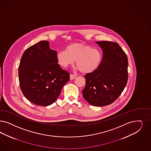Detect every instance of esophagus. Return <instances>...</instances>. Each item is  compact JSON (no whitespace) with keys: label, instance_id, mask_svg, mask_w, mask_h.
Returning <instances> with one entry per match:
<instances>
[{"label":"esophagus","instance_id":"esophagus-1","mask_svg":"<svg viewBox=\"0 0 151 151\" xmlns=\"http://www.w3.org/2000/svg\"><path fill=\"white\" fill-rule=\"evenodd\" d=\"M76 77H77V76H76V75H75V74H71L70 75V79H71V80L74 79L76 78Z\"/></svg>","mask_w":151,"mask_h":151}]
</instances>
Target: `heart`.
Returning a JSON list of instances; mask_svg holds the SVG:
<instances>
[{
    "instance_id": "b5f03b06",
    "label": "heart",
    "mask_w": 151,
    "mask_h": 151,
    "mask_svg": "<svg viewBox=\"0 0 151 151\" xmlns=\"http://www.w3.org/2000/svg\"><path fill=\"white\" fill-rule=\"evenodd\" d=\"M66 50L59 51L56 55V60L62 67L73 65L76 60V65L82 73H89L96 70L100 65L102 54L98 49L74 43L69 45Z\"/></svg>"
}]
</instances>
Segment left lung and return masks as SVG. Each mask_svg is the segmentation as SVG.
<instances>
[{
    "label": "left lung",
    "mask_w": 151,
    "mask_h": 151,
    "mask_svg": "<svg viewBox=\"0 0 151 151\" xmlns=\"http://www.w3.org/2000/svg\"><path fill=\"white\" fill-rule=\"evenodd\" d=\"M96 43L102 49L99 68L85 76L84 99L90 105L104 106L114 102L125 88L128 78V58L118 44L107 41Z\"/></svg>",
    "instance_id": "left-lung-1"
}]
</instances>
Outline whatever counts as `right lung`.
<instances>
[{"label": "right lung", "instance_id": "1", "mask_svg": "<svg viewBox=\"0 0 151 151\" xmlns=\"http://www.w3.org/2000/svg\"><path fill=\"white\" fill-rule=\"evenodd\" d=\"M56 54L47 41L30 46L23 54L18 68L20 88L25 97L36 105L54 103L69 81V73L58 64Z\"/></svg>", "mask_w": 151, "mask_h": 151}]
</instances>
